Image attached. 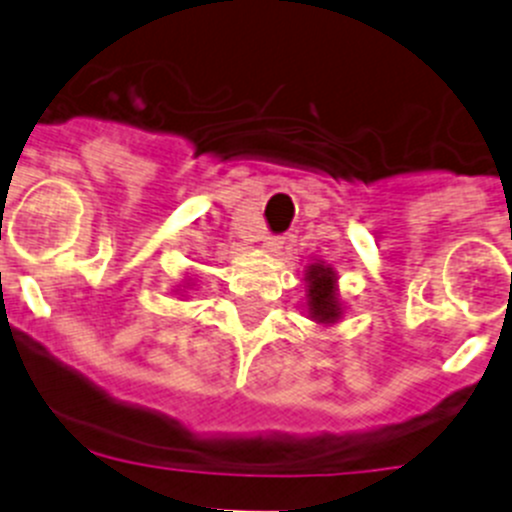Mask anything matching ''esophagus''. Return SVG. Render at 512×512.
<instances>
[{
    "label": "esophagus",
    "mask_w": 512,
    "mask_h": 512,
    "mask_svg": "<svg viewBox=\"0 0 512 512\" xmlns=\"http://www.w3.org/2000/svg\"><path fill=\"white\" fill-rule=\"evenodd\" d=\"M283 237H272V234H267V237H262V247H265L267 252H278L280 247H283Z\"/></svg>",
    "instance_id": "obj_1"
}]
</instances>
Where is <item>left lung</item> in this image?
<instances>
[{"instance_id":"left-lung-1","label":"left lung","mask_w":512,"mask_h":512,"mask_svg":"<svg viewBox=\"0 0 512 512\" xmlns=\"http://www.w3.org/2000/svg\"><path fill=\"white\" fill-rule=\"evenodd\" d=\"M305 305L308 318L321 326H333L341 321L343 303L338 295V275L326 262H313L305 267Z\"/></svg>"}]
</instances>
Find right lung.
I'll return each instance as SVG.
<instances>
[{
    "instance_id": "obj_1",
    "label": "right lung",
    "mask_w": 512,
    "mask_h": 512,
    "mask_svg": "<svg viewBox=\"0 0 512 512\" xmlns=\"http://www.w3.org/2000/svg\"><path fill=\"white\" fill-rule=\"evenodd\" d=\"M184 288H189V283H186V285H184Z\"/></svg>"
}]
</instances>
